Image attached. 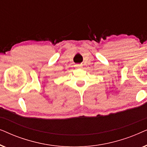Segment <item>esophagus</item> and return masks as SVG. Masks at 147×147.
<instances>
[{
	"label": "esophagus",
	"instance_id": "1",
	"mask_svg": "<svg viewBox=\"0 0 147 147\" xmlns=\"http://www.w3.org/2000/svg\"><path fill=\"white\" fill-rule=\"evenodd\" d=\"M76 67L77 68H82V65H80V64H77V65H76Z\"/></svg>",
	"mask_w": 147,
	"mask_h": 147
}]
</instances>
